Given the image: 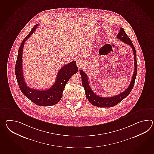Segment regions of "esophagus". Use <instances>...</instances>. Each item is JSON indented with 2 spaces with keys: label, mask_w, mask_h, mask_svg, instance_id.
I'll return each instance as SVG.
<instances>
[{
  "label": "esophagus",
  "mask_w": 154,
  "mask_h": 154,
  "mask_svg": "<svg viewBox=\"0 0 154 154\" xmlns=\"http://www.w3.org/2000/svg\"><path fill=\"white\" fill-rule=\"evenodd\" d=\"M84 61L81 59V58H79L77 61V66L79 67V68H81L84 65Z\"/></svg>",
  "instance_id": "34e87169"
}]
</instances>
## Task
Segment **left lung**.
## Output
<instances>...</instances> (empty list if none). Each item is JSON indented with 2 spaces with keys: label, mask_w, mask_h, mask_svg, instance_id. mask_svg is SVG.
I'll return each mask as SVG.
<instances>
[{
  "label": "left lung",
  "mask_w": 154,
  "mask_h": 154,
  "mask_svg": "<svg viewBox=\"0 0 154 154\" xmlns=\"http://www.w3.org/2000/svg\"><path fill=\"white\" fill-rule=\"evenodd\" d=\"M117 38L123 41L124 43L130 45L132 48L133 51L134 56V71L133 75L132 77V79L131 81L130 85L127 88V89L123 92L120 93L116 96H113L111 97H101L96 94L93 92L92 89L89 86L88 80V77L87 74L83 71L82 69L79 70L80 74L82 78V85L85 88V96L89 100L92 105L99 107H104V108H110L116 106L123 99L126 98L128 96L131 90L133 88L134 85L135 83V81L136 79L137 75V54L135 48L133 44L131 41L130 38L126 34L124 30L122 27L120 28L119 32L117 35Z\"/></svg>",
  "instance_id": "8db88e82"
}]
</instances>
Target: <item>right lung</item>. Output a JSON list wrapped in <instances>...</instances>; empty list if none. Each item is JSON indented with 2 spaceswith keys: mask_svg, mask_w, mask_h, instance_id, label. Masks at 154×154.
I'll list each match as a JSON object with an SVG mask.
<instances>
[{
  "mask_svg": "<svg viewBox=\"0 0 154 154\" xmlns=\"http://www.w3.org/2000/svg\"><path fill=\"white\" fill-rule=\"evenodd\" d=\"M38 25V24L35 25L21 44L15 64V75L18 85L24 96L38 106H51L60 101L62 97V93L65 89V85L72 75L77 72L78 67L75 61H73L62 67L57 73L55 83L51 87L46 90L32 89L26 84L24 79L22 66L24 42L33 34Z\"/></svg>",
  "mask_w": 154,
  "mask_h": 154,
  "instance_id": "1",
  "label": "right lung"
}]
</instances>
